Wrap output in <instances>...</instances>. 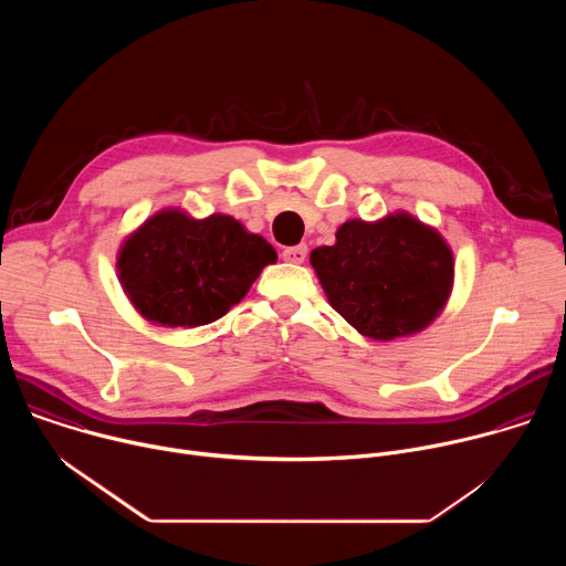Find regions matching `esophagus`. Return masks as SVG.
<instances>
[{
	"label": "esophagus",
	"instance_id": "1",
	"mask_svg": "<svg viewBox=\"0 0 566 566\" xmlns=\"http://www.w3.org/2000/svg\"><path fill=\"white\" fill-rule=\"evenodd\" d=\"M282 260L284 262H291V264H302L306 260V247L300 244V247H289L282 251Z\"/></svg>",
	"mask_w": 566,
	"mask_h": 566
}]
</instances>
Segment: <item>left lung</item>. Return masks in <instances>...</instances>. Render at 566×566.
Wrapping results in <instances>:
<instances>
[{"instance_id":"left-lung-1","label":"left lung","mask_w":566,"mask_h":566,"mask_svg":"<svg viewBox=\"0 0 566 566\" xmlns=\"http://www.w3.org/2000/svg\"><path fill=\"white\" fill-rule=\"evenodd\" d=\"M311 266L329 304L374 340L426 329L443 308L454 277L443 237L406 212L376 223L345 221L334 247L311 253Z\"/></svg>"}]
</instances>
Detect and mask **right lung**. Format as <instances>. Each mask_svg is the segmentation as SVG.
<instances>
[{"mask_svg":"<svg viewBox=\"0 0 566 566\" xmlns=\"http://www.w3.org/2000/svg\"><path fill=\"white\" fill-rule=\"evenodd\" d=\"M275 260L264 237L247 232L228 214L190 219L164 210L125 241L118 273L147 319L164 327H201L226 315Z\"/></svg>","mask_w":566,"mask_h":566,"instance_id":"right-lung-1","label":"right lung"}]
</instances>
